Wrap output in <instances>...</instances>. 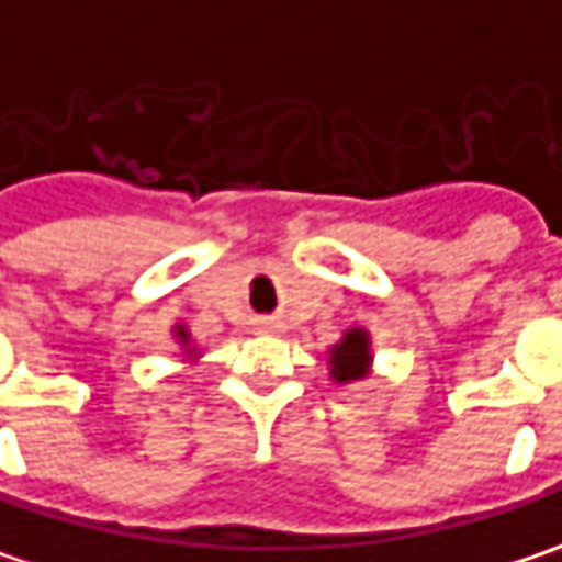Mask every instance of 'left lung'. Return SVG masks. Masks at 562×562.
Returning a JSON list of instances; mask_svg holds the SVG:
<instances>
[{
	"mask_svg": "<svg viewBox=\"0 0 562 562\" xmlns=\"http://www.w3.org/2000/svg\"><path fill=\"white\" fill-rule=\"evenodd\" d=\"M329 368H333V381L348 383L368 378L371 371V339L364 329H348L341 341L329 351Z\"/></svg>",
	"mask_w": 562,
	"mask_h": 562,
	"instance_id": "left-lung-1",
	"label": "left lung"
}]
</instances>
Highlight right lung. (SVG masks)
<instances>
[{"label": "right lung", "mask_w": 562, "mask_h": 562, "mask_svg": "<svg viewBox=\"0 0 562 562\" xmlns=\"http://www.w3.org/2000/svg\"><path fill=\"white\" fill-rule=\"evenodd\" d=\"M172 333H176V339H179L181 345H188V341H191V336H188V329H184V326H176Z\"/></svg>", "instance_id": "add662e5"}]
</instances>
